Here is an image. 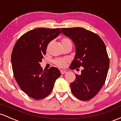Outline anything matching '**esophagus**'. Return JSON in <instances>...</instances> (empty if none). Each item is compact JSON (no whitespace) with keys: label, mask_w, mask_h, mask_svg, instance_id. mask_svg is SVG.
<instances>
[{"label":"esophagus","mask_w":121,"mask_h":121,"mask_svg":"<svg viewBox=\"0 0 121 121\" xmlns=\"http://www.w3.org/2000/svg\"><path fill=\"white\" fill-rule=\"evenodd\" d=\"M60 71L61 74H65V73H66V72H67L66 70H60Z\"/></svg>","instance_id":"1"}]
</instances>
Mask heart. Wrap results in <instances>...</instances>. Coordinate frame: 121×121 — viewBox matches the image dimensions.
<instances>
[{
    "label": "heart",
    "instance_id": "1",
    "mask_svg": "<svg viewBox=\"0 0 121 121\" xmlns=\"http://www.w3.org/2000/svg\"><path fill=\"white\" fill-rule=\"evenodd\" d=\"M61 43H62V46L66 45V44H69V43H71V40L67 38H64L61 40ZM68 62V59L66 58H56L54 59L53 62L57 67L63 68L66 66V63Z\"/></svg>",
    "mask_w": 121,
    "mask_h": 121
}]
</instances>
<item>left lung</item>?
<instances>
[{"label":"left lung","instance_id":"8db88e82","mask_svg":"<svg viewBox=\"0 0 121 121\" xmlns=\"http://www.w3.org/2000/svg\"><path fill=\"white\" fill-rule=\"evenodd\" d=\"M62 32L72 39L76 54L70 66L72 70L83 67L81 74H75L70 87L74 95L81 101H89L104 86L109 67L105 44L97 34L81 27L62 28Z\"/></svg>","mask_w":121,"mask_h":121}]
</instances>
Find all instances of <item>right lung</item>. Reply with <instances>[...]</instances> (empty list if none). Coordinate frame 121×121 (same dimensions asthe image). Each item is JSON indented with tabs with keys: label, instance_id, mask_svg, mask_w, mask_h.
<instances>
[{
	"label": "right lung",
	"instance_id": "add662e5",
	"mask_svg": "<svg viewBox=\"0 0 121 121\" xmlns=\"http://www.w3.org/2000/svg\"><path fill=\"white\" fill-rule=\"evenodd\" d=\"M60 34L59 28H36L22 35L13 46L11 63L14 78L21 90L35 99L48 96L61 75L56 67L43 71L40 65L48 44Z\"/></svg>",
	"mask_w": 121,
	"mask_h": 121
}]
</instances>
